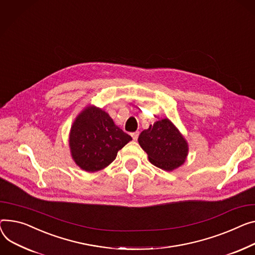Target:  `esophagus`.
<instances>
[{
    "label": "esophagus",
    "mask_w": 255,
    "mask_h": 255,
    "mask_svg": "<svg viewBox=\"0 0 255 255\" xmlns=\"http://www.w3.org/2000/svg\"><path fill=\"white\" fill-rule=\"evenodd\" d=\"M138 135H139V132H138V131L131 133V136H132V138H133L134 140H137V138H138Z\"/></svg>",
    "instance_id": "34e87169"
}]
</instances>
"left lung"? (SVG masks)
Wrapping results in <instances>:
<instances>
[{"mask_svg": "<svg viewBox=\"0 0 255 255\" xmlns=\"http://www.w3.org/2000/svg\"><path fill=\"white\" fill-rule=\"evenodd\" d=\"M138 142L147 154L148 160L166 171L179 167L188 156V143L168 119H163L143 130Z\"/></svg>", "mask_w": 255, "mask_h": 255, "instance_id": "8db88e82", "label": "left lung"}]
</instances>
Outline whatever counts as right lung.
I'll list each match as a JSON object with an SVG mask.
<instances>
[{"label":"right lung","mask_w":255,"mask_h":255,"mask_svg":"<svg viewBox=\"0 0 255 255\" xmlns=\"http://www.w3.org/2000/svg\"><path fill=\"white\" fill-rule=\"evenodd\" d=\"M131 139L106 112L89 107L73 124L70 146L76 164L85 171L94 172L110 165L118 150Z\"/></svg>","instance_id":"right-lung-1"}]
</instances>
